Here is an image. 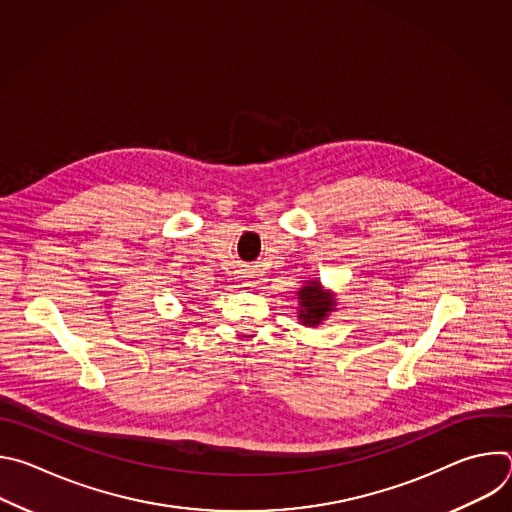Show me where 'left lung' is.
<instances>
[{"mask_svg":"<svg viewBox=\"0 0 512 512\" xmlns=\"http://www.w3.org/2000/svg\"><path fill=\"white\" fill-rule=\"evenodd\" d=\"M298 294H300V298H298L300 300V320L306 326H318L326 318V314L334 310L332 296L322 294L320 285L316 281L302 287Z\"/></svg>","mask_w":512,"mask_h":512,"instance_id":"8db88e82","label":"left lung"}]
</instances>
